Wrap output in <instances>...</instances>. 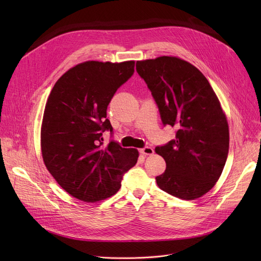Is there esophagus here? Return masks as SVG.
I'll return each instance as SVG.
<instances>
[{
  "mask_svg": "<svg viewBox=\"0 0 261 261\" xmlns=\"http://www.w3.org/2000/svg\"><path fill=\"white\" fill-rule=\"evenodd\" d=\"M142 154H145V155H151V154H153V152H154V150L151 148V147H149V146H145L144 148H142L141 149V151H140Z\"/></svg>",
  "mask_w": 261,
  "mask_h": 261,
  "instance_id": "1",
  "label": "esophagus"
}]
</instances>
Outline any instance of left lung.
Returning <instances> with one entry per match:
<instances>
[{"instance_id": "1", "label": "left lung", "mask_w": 261, "mask_h": 261, "mask_svg": "<svg viewBox=\"0 0 261 261\" xmlns=\"http://www.w3.org/2000/svg\"><path fill=\"white\" fill-rule=\"evenodd\" d=\"M136 72L151 92L163 125L175 129L174 140L155 147L166 162L156 184L180 199L200 198L219 180L228 154V125L220 102L205 76L182 59L138 61Z\"/></svg>"}]
</instances>
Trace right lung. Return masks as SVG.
Segmentation results:
<instances>
[{"instance_id": "1", "label": "right lung", "mask_w": 261, "mask_h": 261, "mask_svg": "<svg viewBox=\"0 0 261 261\" xmlns=\"http://www.w3.org/2000/svg\"><path fill=\"white\" fill-rule=\"evenodd\" d=\"M133 73L134 61H87L63 74L48 96L41 128L43 161L57 183L81 201L116 194L138 162L136 149L114 140L102 147V133L113 135L108 105Z\"/></svg>"}]
</instances>
